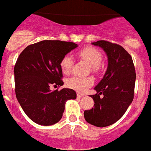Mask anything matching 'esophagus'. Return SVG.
Segmentation results:
<instances>
[{"label":"esophagus","instance_id":"esophagus-1","mask_svg":"<svg viewBox=\"0 0 151 151\" xmlns=\"http://www.w3.org/2000/svg\"><path fill=\"white\" fill-rule=\"evenodd\" d=\"M77 97H78V98H82V97H83V95L80 94V93H78V94H77Z\"/></svg>","mask_w":151,"mask_h":151}]
</instances>
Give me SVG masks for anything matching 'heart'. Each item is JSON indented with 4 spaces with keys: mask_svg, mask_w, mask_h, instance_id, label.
Listing matches in <instances>:
<instances>
[{
    "mask_svg": "<svg viewBox=\"0 0 151 151\" xmlns=\"http://www.w3.org/2000/svg\"><path fill=\"white\" fill-rule=\"evenodd\" d=\"M79 60L85 61L90 67V71L93 74H97L101 70V63L103 59L102 53L93 47H86L77 52ZM73 60L69 55H65L60 61V68L64 74L68 75L72 71ZM93 84L92 77H72L67 80L66 85L70 89L79 93H84L90 86Z\"/></svg>",
    "mask_w": 151,
    "mask_h": 151,
    "instance_id": "b5f03b06",
    "label": "heart"
}]
</instances>
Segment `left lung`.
I'll return each mask as SVG.
<instances>
[{
	"mask_svg": "<svg viewBox=\"0 0 151 151\" xmlns=\"http://www.w3.org/2000/svg\"><path fill=\"white\" fill-rule=\"evenodd\" d=\"M104 50L108 56V68L103 79L91 95L94 101L92 109L84 111L88 123L106 127L123 116L134 97L136 70L131 55L122 46L106 40L92 43Z\"/></svg>",
	"mask_w": 151,
	"mask_h": 151,
	"instance_id": "1",
	"label": "left lung"
}]
</instances>
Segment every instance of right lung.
<instances>
[{"instance_id": "add662e5", "label": "right lung", "mask_w": 151, "mask_h": 151, "mask_svg": "<svg viewBox=\"0 0 151 151\" xmlns=\"http://www.w3.org/2000/svg\"><path fill=\"white\" fill-rule=\"evenodd\" d=\"M76 43L42 40L26 47L14 68L15 94L22 108L35 123L51 125L61 120L65 102L76 98L72 89L51 91V86H62L60 61Z\"/></svg>"}]
</instances>
